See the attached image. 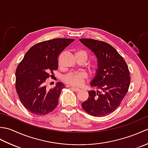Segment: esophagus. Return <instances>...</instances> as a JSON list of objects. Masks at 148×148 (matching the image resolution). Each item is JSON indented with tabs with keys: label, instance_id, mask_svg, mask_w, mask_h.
Masks as SVG:
<instances>
[{
	"label": "esophagus",
	"instance_id": "obj_1",
	"mask_svg": "<svg viewBox=\"0 0 148 148\" xmlns=\"http://www.w3.org/2000/svg\"><path fill=\"white\" fill-rule=\"evenodd\" d=\"M71 89H72V90H73L74 91H75V92H80V91H81V90H80V89H79V88H76V87H74V86H71Z\"/></svg>",
	"mask_w": 148,
	"mask_h": 148
}]
</instances>
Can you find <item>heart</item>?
I'll list each match as a JSON object with an SVG mask.
<instances>
[{
    "instance_id": "obj_1",
    "label": "heart",
    "mask_w": 148,
    "mask_h": 148,
    "mask_svg": "<svg viewBox=\"0 0 148 148\" xmlns=\"http://www.w3.org/2000/svg\"><path fill=\"white\" fill-rule=\"evenodd\" d=\"M76 58H80L86 61L88 58V53L84 49H79L75 53ZM87 78V74L84 72H77V73H70L66 74L62 77L63 81L67 84L74 86H79L84 83Z\"/></svg>"
}]
</instances>
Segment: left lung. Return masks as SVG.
Masks as SVG:
<instances>
[{"mask_svg": "<svg viewBox=\"0 0 148 148\" xmlns=\"http://www.w3.org/2000/svg\"><path fill=\"white\" fill-rule=\"evenodd\" d=\"M80 42L90 49L97 59L95 76L90 85L97 91L88 92V98L81 103L90 115L104 116L114 112L128 92L130 83L127 63L115 48L103 41L80 39Z\"/></svg>", "mask_w": 148, "mask_h": 148, "instance_id": "8db88e82", "label": "left lung"}]
</instances>
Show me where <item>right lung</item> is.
<instances>
[{"label":"right lung","instance_id":"add662e5","mask_svg":"<svg viewBox=\"0 0 148 148\" xmlns=\"http://www.w3.org/2000/svg\"><path fill=\"white\" fill-rule=\"evenodd\" d=\"M74 39L58 38L46 40L28 50L16 70V90L21 102L36 115H46L58 104L64 84L58 82L48 90L46 80L58 67V56Z\"/></svg>","mask_w":148,"mask_h":148}]
</instances>
